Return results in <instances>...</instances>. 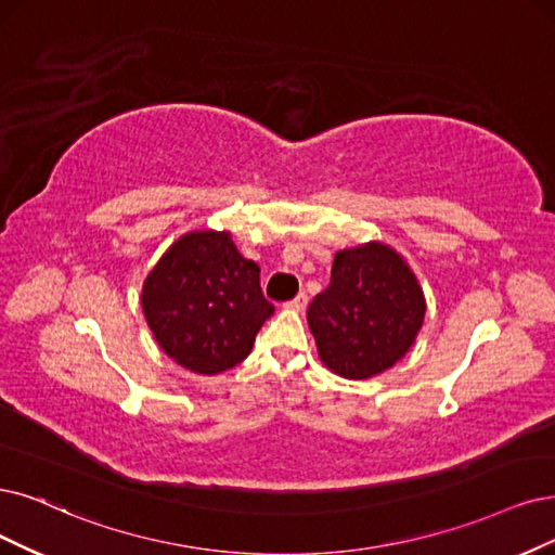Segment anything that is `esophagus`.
Masks as SVG:
<instances>
[{"instance_id": "34e87169", "label": "esophagus", "mask_w": 555, "mask_h": 555, "mask_svg": "<svg viewBox=\"0 0 555 555\" xmlns=\"http://www.w3.org/2000/svg\"><path fill=\"white\" fill-rule=\"evenodd\" d=\"M306 304H309V297H306L304 293H299L293 301H288L285 304V309H291V311H297V313H301L304 309H306Z\"/></svg>"}]
</instances>
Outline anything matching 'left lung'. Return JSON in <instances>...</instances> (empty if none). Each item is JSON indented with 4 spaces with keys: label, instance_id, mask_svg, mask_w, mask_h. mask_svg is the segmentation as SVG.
<instances>
[{
    "label": "left lung",
    "instance_id": "obj_1",
    "mask_svg": "<svg viewBox=\"0 0 555 555\" xmlns=\"http://www.w3.org/2000/svg\"><path fill=\"white\" fill-rule=\"evenodd\" d=\"M425 295L406 260L384 242L334 256L330 288L311 304L320 361L345 379H367L396 365L416 343Z\"/></svg>",
    "mask_w": 555,
    "mask_h": 555
}]
</instances>
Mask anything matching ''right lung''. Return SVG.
Returning a JSON list of instances; mask_svg holds the SVG:
<instances>
[{
    "label": "right lung",
    "instance_id": "add662e5",
    "mask_svg": "<svg viewBox=\"0 0 555 555\" xmlns=\"http://www.w3.org/2000/svg\"><path fill=\"white\" fill-rule=\"evenodd\" d=\"M141 309L162 352L184 371L219 375L249 357L274 306L262 297L260 267L229 231L180 235L149 272Z\"/></svg>",
    "mask_w": 555,
    "mask_h": 555
}]
</instances>
